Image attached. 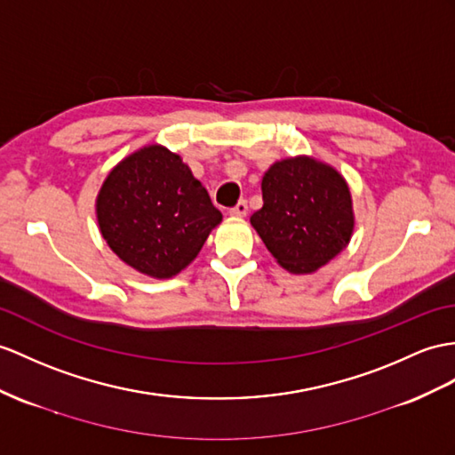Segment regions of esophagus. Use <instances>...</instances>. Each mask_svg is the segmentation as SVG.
Masks as SVG:
<instances>
[{
  "label": "esophagus",
  "mask_w": 455,
  "mask_h": 455,
  "mask_svg": "<svg viewBox=\"0 0 455 455\" xmlns=\"http://www.w3.org/2000/svg\"><path fill=\"white\" fill-rule=\"evenodd\" d=\"M247 210H249L247 201H239L234 208L229 210V214H231V216H245V214H247Z\"/></svg>",
  "instance_id": "34e87169"
}]
</instances>
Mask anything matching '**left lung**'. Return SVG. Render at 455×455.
Returning a JSON list of instances; mask_svg holds the SVG:
<instances>
[{"label":"left lung","mask_w":455,"mask_h":455,"mask_svg":"<svg viewBox=\"0 0 455 455\" xmlns=\"http://www.w3.org/2000/svg\"><path fill=\"white\" fill-rule=\"evenodd\" d=\"M262 201L251 224L285 270L315 272L349 243L351 195L330 165L308 158L275 162L262 177Z\"/></svg>","instance_id":"left-lung-1"}]
</instances>
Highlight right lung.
I'll return each mask as SVG.
<instances>
[{
    "mask_svg": "<svg viewBox=\"0 0 455 455\" xmlns=\"http://www.w3.org/2000/svg\"><path fill=\"white\" fill-rule=\"evenodd\" d=\"M96 212L112 251L152 278L181 272L221 221L201 181L162 147L142 148L116 165L98 195Z\"/></svg>",
    "mask_w": 455,
    "mask_h": 455,
    "instance_id": "1",
    "label": "right lung"
}]
</instances>
